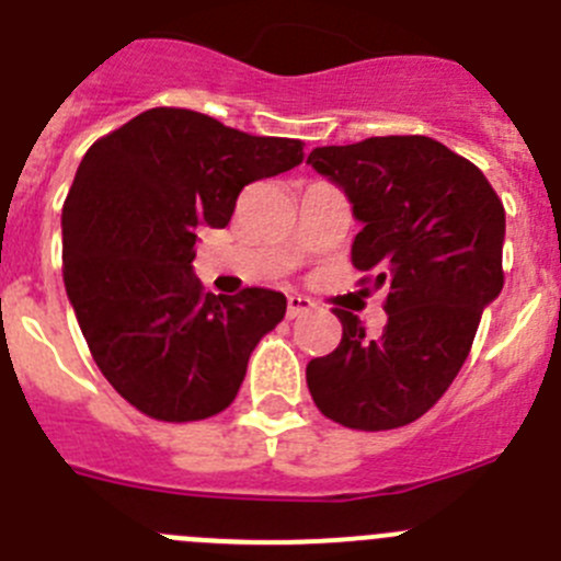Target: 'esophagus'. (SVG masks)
<instances>
[{
    "instance_id": "34e87169",
    "label": "esophagus",
    "mask_w": 561,
    "mask_h": 561,
    "mask_svg": "<svg viewBox=\"0 0 561 561\" xmlns=\"http://www.w3.org/2000/svg\"><path fill=\"white\" fill-rule=\"evenodd\" d=\"M310 310H312V301L307 296H298V293L287 296V318H298Z\"/></svg>"
}]
</instances>
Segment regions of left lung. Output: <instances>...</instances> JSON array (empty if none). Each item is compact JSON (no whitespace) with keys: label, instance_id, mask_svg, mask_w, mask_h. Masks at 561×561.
<instances>
[{"label":"left lung","instance_id":"8db88e82","mask_svg":"<svg viewBox=\"0 0 561 561\" xmlns=\"http://www.w3.org/2000/svg\"><path fill=\"white\" fill-rule=\"evenodd\" d=\"M312 169L352 202V263L385 290L387 327L368 337L334 310L343 340L307 365L318 410L363 432L417 421L457 379L481 312L504 287L506 216L473 162L423 135L318 146Z\"/></svg>","mask_w":561,"mask_h":561}]
</instances>
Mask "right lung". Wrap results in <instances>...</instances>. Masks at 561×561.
<instances>
[{
	"mask_svg": "<svg viewBox=\"0 0 561 561\" xmlns=\"http://www.w3.org/2000/svg\"><path fill=\"white\" fill-rule=\"evenodd\" d=\"M301 157V140L182 107L146 110L85 151L62 204V282L99 370L135 410L185 423L234 401L287 298L204 293L198 232L227 227L249 182Z\"/></svg>",
	"mask_w": 561,
	"mask_h": 561,
	"instance_id": "obj_1",
	"label": "right lung"
}]
</instances>
